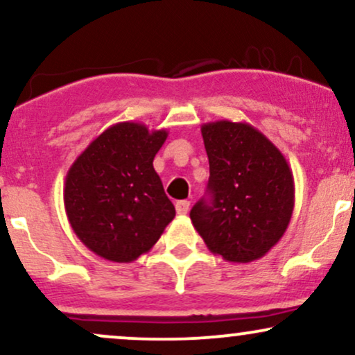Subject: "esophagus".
<instances>
[{
    "instance_id": "34e87169",
    "label": "esophagus",
    "mask_w": 355,
    "mask_h": 355,
    "mask_svg": "<svg viewBox=\"0 0 355 355\" xmlns=\"http://www.w3.org/2000/svg\"><path fill=\"white\" fill-rule=\"evenodd\" d=\"M190 209V202L189 200H178L175 203V210H177L178 215H185Z\"/></svg>"
}]
</instances>
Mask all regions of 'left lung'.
Here are the masks:
<instances>
[{"label":"left lung","mask_w":355,"mask_h":355,"mask_svg":"<svg viewBox=\"0 0 355 355\" xmlns=\"http://www.w3.org/2000/svg\"><path fill=\"white\" fill-rule=\"evenodd\" d=\"M209 195L190 210L195 230L227 262L262 259L282 239L295 203L294 175L277 146L243 121L202 125Z\"/></svg>","instance_id":"1"}]
</instances>
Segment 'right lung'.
Here are the masks:
<instances>
[{"label": "right lung", "instance_id": "obj_1", "mask_svg": "<svg viewBox=\"0 0 355 355\" xmlns=\"http://www.w3.org/2000/svg\"><path fill=\"white\" fill-rule=\"evenodd\" d=\"M168 132L112 125L73 162L63 190L73 232L93 254L128 263L152 248L175 217L153 158Z\"/></svg>", "mask_w": 355, "mask_h": 355}]
</instances>
